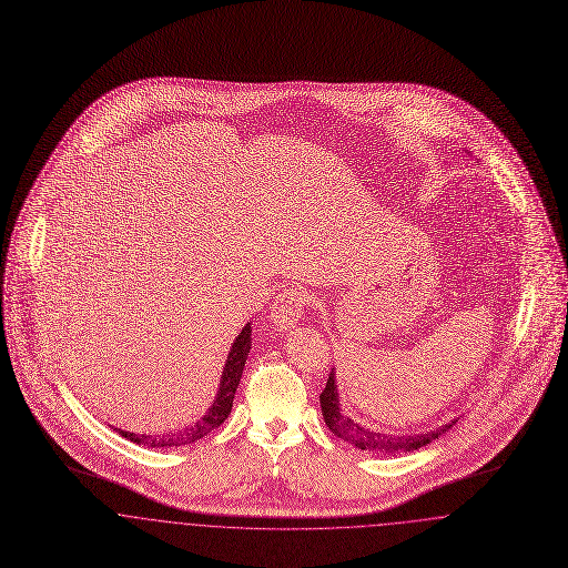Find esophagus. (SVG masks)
<instances>
[{
    "mask_svg": "<svg viewBox=\"0 0 568 568\" xmlns=\"http://www.w3.org/2000/svg\"><path fill=\"white\" fill-rule=\"evenodd\" d=\"M308 302H311V292H306L304 287L283 290L271 308V320L274 327L278 332L296 327L300 317H302V311Z\"/></svg>",
    "mask_w": 568,
    "mask_h": 568,
    "instance_id": "34e87169",
    "label": "esophagus"
}]
</instances>
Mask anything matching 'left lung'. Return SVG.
<instances>
[{
    "label": "left lung",
    "instance_id": "obj_1",
    "mask_svg": "<svg viewBox=\"0 0 568 568\" xmlns=\"http://www.w3.org/2000/svg\"><path fill=\"white\" fill-rule=\"evenodd\" d=\"M320 403H322V413H324L325 426L336 434L338 438L352 443L353 447L377 454V456H396L400 452H415L428 443L436 440L438 436L449 433L458 419H452L449 424L433 428L430 433L422 434H383L375 433L371 428H362L359 424H355L352 417H347L341 410L338 403V389H336V377H334V368L327 377L324 392L320 394Z\"/></svg>",
    "mask_w": 568,
    "mask_h": 568
}]
</instances>
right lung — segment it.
I'll return each instance as SVG.
<instances>
[{
	"label": "right lung",
	"mask_w": 568,
	"mask_h": 568,
	"mask_svg": "<svg viewBox=\"0 0 568 568\" xmlns=\"http://www.w3.org/2000/svg\"><path fill=\"white\" fill-rule=\"evenodd\" d=\"M251 352V324H246L243 327V332L236 336L232 349L227 353V359H225V366H223V375L219 381V392H216V398L213 400V406L209 408V413L195 422L190 428H185L183 433L176 434H134L125 433L121 428H114L121 436H125L128 440H132L135 445H146V447H181V445H190L195 443L200 438H204L206 434L213 433L215 428H219L227 415L232 413V403H234V394H236V387L241 383L243 377L244 362H246V355Z\"/></svg>",
	"instance_id": "1"
}]
</instances>
